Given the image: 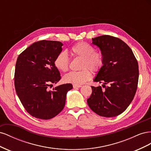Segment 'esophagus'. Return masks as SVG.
<instances>
[{"label":"esophagus","instance_id":"obj_1","mask_svg":"<svg viewBox=\"0 0 151 151\" xmlns=\"http://www.w3.org/2000/svg\"><path fill=\"white\" fill-rule=\"evenodd\" d=\"M81 85H73V88L74 89H77V88H81Z\"/></svg>","mask_w":151,"mask_h":151}]
</instances>
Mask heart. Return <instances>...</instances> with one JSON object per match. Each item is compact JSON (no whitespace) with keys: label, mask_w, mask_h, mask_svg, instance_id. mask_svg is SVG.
I'll return each instance as SVG.
<instances>
[{"label":"heart","mask_w":151,"mask_h":151,"mask_svg":"<svg viewBox=\"0 0 151 151\" xmlns=\"http://www.w3.org/2000/svg\"><path fill=\"white\" fill-rule=\"evenodd\" d=\"M70 53L73 56L82 58L80 71H72L65 74L63 80L66 83L74 85H81L91 78V72H97L101 70L104 65L103 55L96 52L95 48L90 44L81 42L71 47ZM54 65L58 70L66 72L69 67V58L66 52L59 53L54 60Z\"/></svg>","instance_id":"obj_1"}]
</instances>
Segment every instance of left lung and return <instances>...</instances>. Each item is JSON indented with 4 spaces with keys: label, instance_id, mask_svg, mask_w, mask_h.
Segmentation results:
<instances>
[{
    "label": "left lung",
    "instance_id": "obj_1",
    "mask_svg": "<svg viewBox=\"0 0 151 151\" xmlns=\"http://www.w3.org/2000/svg\"><path fill=\"white\" fill-rule=\"evenodd\" d=\"M104 57V65L94 79L103 83L92 88L87 101L89 108L104 117L116 116L133 100L137 88L139 65L131 48L119 38L109 35L92 38Z\"/></svg>",
    "mask_w": 151,
    "mask_h": 151
}]
</instances>
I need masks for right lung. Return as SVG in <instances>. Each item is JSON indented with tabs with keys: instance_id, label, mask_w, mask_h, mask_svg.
<instances>
[{
	"instance_id": "obj_1",
	"label": "right lung",
	"mask_w": 151,
	"mask_h": 151,
	"mask_svg": "<svg viewBox=\"0 0 151 151\" xmlns=\"http://www.w3.org/2000/svg\"><path fill=\"white\" fill-rule=\"evenodd\" d=\"M60 42L42 40L32 44L17 57L14 85L20 101L31 116L49 120L64 108L67 93L71 84H62L53 91L48 88L61 79L54 65L57 55L62 52Z\"/></svg>"
}]
</instances>
